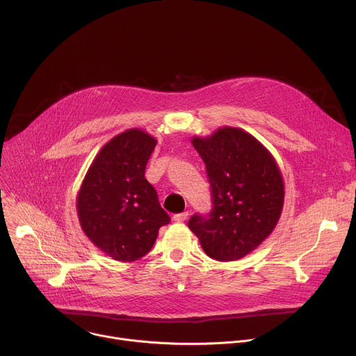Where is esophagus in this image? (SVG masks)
<instances>
[{
    "mask_svg": "<svg viewBox=\"0 0 356 356\" xmlns=\"http://www.w3.org/2000/svg\"><path fill=\"white\" fill-rule=\"evenodd\" d=\"M187 217H188V213H187V211L180 213V214H175V216H173V221H176V222H183V221L187 220Z\"/></svg>",
    "mask_w": 356,
    "mask_h": 356,
    "instance_id": "1",
    "label": "esophagus"
}]
</instances>
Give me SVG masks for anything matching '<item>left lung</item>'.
<instances>
[{"label": "left lung", "instance_id": "obj_1", "mask_svg": "<svg viewBox=\"0 0 356 356\" xmlns=\"http://www.w3.org/2000/svg\"><path fill=\"white\" fill-rule=\"evenodd\" d=\"M211 186L210 214H194L188 228L216 261L241 259L275 229L284 186L270 152L241 128L224 127L207 138L194 136Z\"/></svg>", "mask_w": 356, "mask_h": 356}]
</instances>
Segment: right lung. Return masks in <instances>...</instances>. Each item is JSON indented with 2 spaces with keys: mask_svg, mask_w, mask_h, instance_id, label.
Returning <instances> with one entry per match:
<instances>
[{
  "mask_svg": "<svg viewBox=\"0 0 356 356\" xmlns=\"http://www.w3.org/2000/svg\"><path fill=\"white\" fill-rule=\"evenodd\" d=\"M156 139L134 128L106 143L77 194V214L87 238L108 257L134 262L154 246L170 217L146 179Z\"/></svg>",
  "mask_w": 356,
  "mask_h": 356,
  "instance_id": "add662e5",
  "label": "right lung"
}]
</instances>
